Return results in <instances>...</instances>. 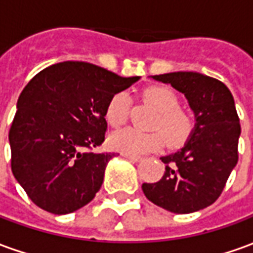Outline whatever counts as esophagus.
Instances as JSON below:
<instances>
[{
    "instance_id": "obj_1",
    "label": "esophagus",
    "mask_w": 253,
    "mask_h": 253,
    "mask_svg": "<svg viewBox=\"0 0 253 253\" xmlns=\"http://www.w3.org/2000/svg\"><path fill=\"white\" fill-rule=\"evenodd\" d=\"M122 156H123V157H126V159H128L130 161H134V163H139V161L142 160V157H139V156H132V154L123 153Z\"/></svg>"
}]
</instances>
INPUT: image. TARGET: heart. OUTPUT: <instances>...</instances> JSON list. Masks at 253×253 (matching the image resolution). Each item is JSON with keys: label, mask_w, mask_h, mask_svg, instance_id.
<instances>
[{"label": "heart", "mask_w": 253, "mask_h": 253, "mask_svg": "<svg viewBox=\"0 0 253 253\" xmlns=\"http://www.w3.org/2000/svg\"><path fill=\"white\" fill-rule=\"evenodd\" d=\"M143 99L159 111V118L154 122V131H141L137 128H122L110 135L111 148L122 153L141 156L154 152L165 142L169 146H181L188 141L194 131L195 123L188 112L180 110V100L168 86H150L143 90ZM130 97L125 92L115 93L107 104L105 119L111 126H122L128 118ZM162 131L160 132L159 130ZM165 134H163L162 132Z\"/></svg>", "instance_id": "heart-1"}]
</instances>
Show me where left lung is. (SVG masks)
Masks as SVG:
<instances>
[{
	"label": "left lung",
	"instance_id": "left-lung-1",
	"mask_svg": "<svg viewBox=\"0 0 253 253\" xmlns=\"http://www.w3.org/2000/svg\"><path fill=\"white\" fill-rule=\"evenodd\" d=\"M184 93L195 115V127L176 153L161 157L167 164L157 183H143L149 201L176 214L210 206L221 195L239 161L240 119L228 86L195 72L152 76Z\"/></svg>",
	"mask_w": 253,
	"mask_h": 253
}]
</instances>
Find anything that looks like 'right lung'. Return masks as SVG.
I'll return each instance as SVG.
<instances>
[{"instance_id": "1", "label": "right lung", "mask_w": 253, "mask_h": 253, "mask_svg": "<svg viewBox=\"0 0 253 253\" xmlns=\"http://www.w3.org/2000/svg\"><path fill=\"white\" fill-rule=\"evenodd\" d=\"M138 80L67 61L43 69L27 84L9 143L13 176L36 206L61 215L93 199L115 156L90 152L104 142L105 108Z\"/></svg>"}]
</instances>
